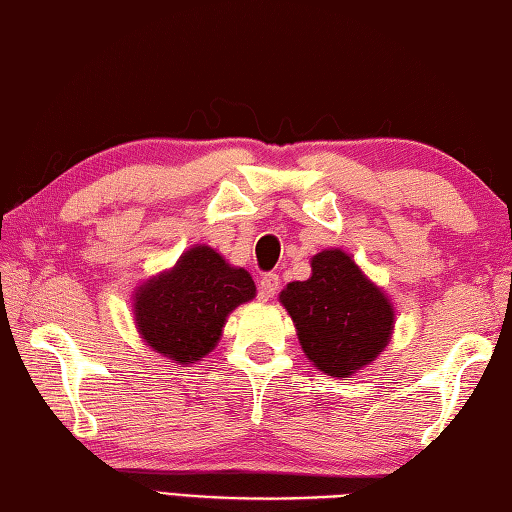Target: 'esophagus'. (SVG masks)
Here are the masks:
<instances>
[{
  "mask_svg": "<svg viewBox=\"0 0 512 512\" xmlns=\"http://www.w3.org/2000/svg\"><path fill=\"white\" fill-rule=\"evenodd\" d=\"M277 290H279V275L266 273L262 279H259V297L262 299L273 297Z\"/></svg>",
  "mask_w": 512,
  "mask_h": 512,
  "instance_id": "obj_1",
  "label": "esophagus"
}]
</instances>
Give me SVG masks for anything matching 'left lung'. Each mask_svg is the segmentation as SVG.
Returning a JSON list of instances; mask_svg holds the SVG:
<instances>
[{"label":"left lung","instance_id":"left-lung-1","mask_svg":"<svg viewBox=\"0 0 512 512\" xmlns=\"http://www.w3.org/2000/svg\"><path fill=\"white\" fill-rule=\"evenodd\" d=\"M299 344L319 370L348 377L382 353L393 333V306L342 250L313 257V277L282 290Z\"/></svg>","mask_w":512,"mask_h":512}]
</instances>
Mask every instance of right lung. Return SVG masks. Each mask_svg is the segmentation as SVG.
I'll list each match as a JSON object with an SVG mask.
<instances>
[{"label":"right lung","instance_id":"right-lung-1","mask_svg":"<svg viewBox=\"0 0 512 512\" xmlns=\"http://www.w3.org/2000/svg\"><path fill=\"white\" fill-rule=\"evenodd\" d=\"M255 297V282L208 246H195L166 275L139 288L135 322L150 348L193 364L215 348L228 313Z\"/></svg>","mask_w":512,"mask_h":512}]
</instances>
